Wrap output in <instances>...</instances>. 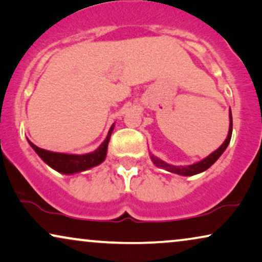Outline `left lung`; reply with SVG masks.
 Returning a JSON list of instances; mask_svg holds the SVG:
<instances>
[{"mask_svg":"<svg viewBox=\"0 0 262 262\" xmlns=\"http://www.w3.org/2000/svg\"><path fill=\"white\" fill-rule=\"evenodd\" d=\"M231 137H232V114H231V110H230V129H228V135H227L226 140L224 141V144L221 145V146L217 148L216 151H214L213 154H210L209 156H208V157H205L204 160L197 162V163L190 164V165H171V164H168V163H165L164 161L160 160L158 157H155L154 155H151V160L156 165H157V167L163 168V169L168 170V171H171V173H175V174H179V175H185V177H190V175L200 174V173H202V171L207 170L208 168L211 167V165H213L215 162L217 161V158H219L220 156L224 154V151L226 150L228 144H230Z\"/></svg>","mask_w":262,"mask_h":262,"instance_id":"obj_1","label":"left lung"}]
</instances>
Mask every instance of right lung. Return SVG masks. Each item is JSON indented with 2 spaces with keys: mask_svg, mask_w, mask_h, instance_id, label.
I'll return each mask as SVG.
<instances>
[{
  "mask_svg": "<svg viewBox=\"0 0 262 262\" xmlns=\"http://www.w3.org/2000/svg\"><path fill=\"white\" fill-rule=\"evenodd\" d=\"M115 124H112V127L108 130V134L104 142L99 146L97 150L91 152V154L85 155H69V154H60V152H52L43 150L36 146L35 144H32L31 141H29L30 146H31L36 151L39 157L42 158L45 163H47L49 167L53 168L54 170L59 171L62 174H75L79 173V171L87 170L89 168L95 167L104 162L106 158V152H107V145L110 141V137L112 130H114Z\"/></svg>",
  "mask_w": 262,
  "mask_h": 262,
  "instance_id": "1",
  "label": "right lung"
}]
</instances>
